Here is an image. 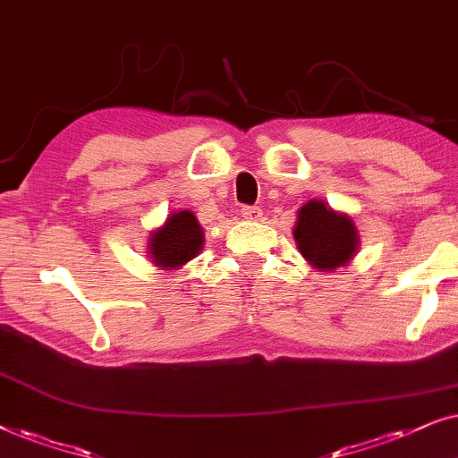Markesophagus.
I'll use <instances>...</instances> for the list:
<instances>
[{
  "instance_id": "34e87169",
  "label": "esophagus",
  "mask_w": 458,
  "mask_h": 458,
  "mask_svg": "<svg viewBox=\"0 0 458 458\" xmlns=\"http://www.w3.org/2000/svg\"><path fill=\"white\" fill-rule=\"evenodd\" d=\"M241 216L245 217V219H253V222H259V219H261V216H264V213H261L259 207H242V209H241Z\"/></svg>"
}]
</instances>
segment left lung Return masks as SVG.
I'll use <instances>...</instances> for the list:
<instances>
[{
	"label": "left lung",
	"mask_w": 458,
	"mask_h": 458,
	"mask_svg": "<svg viewBox=\"0 0 458 458\" xmlns=\"http://www.w3.org/2000/svg\"><path fill=\"white\" fill-rule=\"evenodd\" d=\"M293 239L303 259L318 272L350 266L360 247V234L353 219L318 199H310L297 211Z\"/></svg>",
	"instance_id": "1"
}]
</instances>
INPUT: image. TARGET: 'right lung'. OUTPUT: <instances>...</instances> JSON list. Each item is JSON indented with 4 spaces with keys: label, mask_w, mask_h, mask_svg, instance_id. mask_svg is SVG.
I'll return each instance as SVG.
<instances>
[{
    "label": "right lung",
    "mask_w": 458,
    "mask_h": 458,
    "mask_svg": "<svg viewBox=\"0 0 458 458\" xmlns=\"http://www.w3.org/2000/svg\"><path fill=\"white\" fill-rule=\"evenodd\" d=\"M205 230L188 209L172 211L148 236V258L158 270H180L203 251Z\"/></svg>",
    "instance_id": "1"
}]
</instances>
